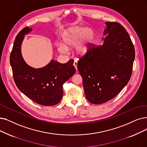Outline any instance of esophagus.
Returning <instances> with one entry per match:
<instances>
[{"mask_svg": "<svg viewBox=\"0 0 147 147\" xmlns=\"http://www.w3.org/2000/svg\"><path fill=\"white\" fill-rule=\"evenodd\" d=\"M77 64H78V61L77 60H75L74 62V66L76 69V70H77Z\"/></svg>", "mask_w": 147, "mask_h": 147, "instance_id": "obj_1", "label": "esophagus"}]
</instances>
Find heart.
<instances>
[{
    "mask_svg": "<svg viewBox=\"0 0 147 147\" xmlns=\"http://www.w3.org/2000/svg\"><path fill=\"white\" fill-rule=\"evenodd\" d=\"M94 38V32L90 28L72 27L64 31L62 35L63 45L58 46V50L65 53L67 48L76 45L75 49L78 54H84L89 48Z\"/></svg>",
    "mask_w": 147,
    "mask_h": 147,
    "instance_id": "obj_1",
    "label": "heart"
}]
</instances>
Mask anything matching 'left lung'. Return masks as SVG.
Segmentation results:
<instances>
[{
  "label": "left lung",
  "instance_id": "1",
  "mask_svg": "<svg viewBox=\"0 0 147 147\" xmlns=\"http://www.w3.org/2000/svg\"><path fill=\"white\" fill-rule=\"evenodd\" d=\"M103 43H91L79 56L78 70L85 95L94 104L115 98L130 80L135 57L133 44L125 29L118 22H105Z\"/></svg>",
  "mask_w": 147,
  "mask_h": 147
}]
</instances>
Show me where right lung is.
Instances as JSON below:
<instances>
[{"label": "right lung", "instance_id": "obj_1", "mask_svg": "<svg viewBox=\"0 0 147 147\" xmlns=\"http://www.w3.org/2000/svg\"><path fill=\"white\" fill-rule=\"evenodd\" d=\"M31 30L25 27L16 37L9 58L14 80L18 89L35 102L45 106L56 105L62 99L63 84L75 73L74 60L64 64L52 60L40 69L28 66L22 58L21 45L25 35Z\"/></svg>", "mask_w": 147, "mask_h": 147}]
</instances>
